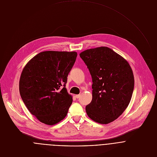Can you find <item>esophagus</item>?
<instances>
[{"label":"esophagus","instance_id":"34e87169","mask_svg":"<svg viewBox=\"0 0 157 157\" xmlns=\"http://www.w3.org/2000/svg\"><path fill=\"white\" fill-rule=\"evenodd\" d=\"M80 94H78V95H75V97H76L77 98H80Z\"/></svg>","mask_w":157,"mask_h":157}]
</instances>
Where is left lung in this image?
<instances>
[{"instance_id": "8db88e82", "label": "left lung", "mask_w": 157, "mask_h": 157, "mask_svg": "<svg viewBox=\"0 0 157 157\" xmlns=\"http://www.w3.org/2000/svg\"><path fill=\"white\" fill-rule=\"evenodd\" d=\"M80 57L92 78V100L85 110L90 118L108 124L127 108L134 88L132 69L123 57L111 48L100 47L83 51Z\"/></svg>"}]
</instances>
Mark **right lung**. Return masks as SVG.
Segmentation results:
<instances>
[{"label": "right lung", "instance_id": "1", "mask_svg": "<svg viewBox=\"0 0 157 157\" xmlns=\"http://www.w3.org/2000/svg\"><path fill=\"white\" fill-rule=\"evenodd\" d=\"M77 56L76 52L44 51L23 68L20 94L29 112L40 122L54 125L67 116L73 99L65 84Z\"/></svg>", "mask_w": 157, "mask_h": 157}]
</instances>
